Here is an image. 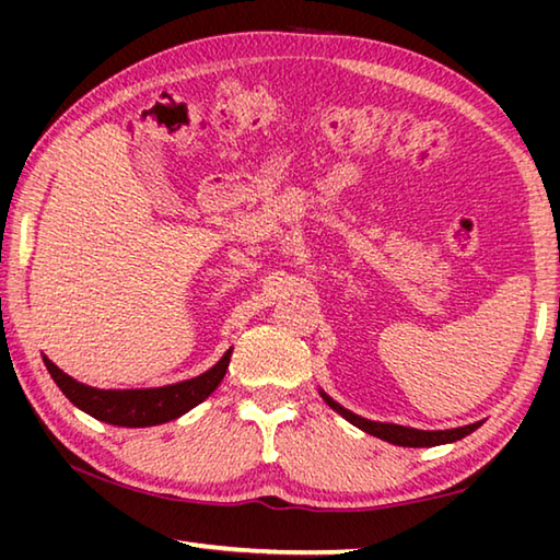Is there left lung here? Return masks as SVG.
Instances as JSON below:
<instances>
[{"label":"left lung","instance_id":"obj_1","mask_svg":"<svg viewBox=\"0 0 560 560\" xmlns=\"http://www.w3.org/2000/svg\"><path fill=\"white\" fill-rule=\"evenodd\" d=\"M318 393L328 402V407H334L340 417H346V420L350 424H355L358 430L373 434V438H377V440L397 444V447H438V444H450V442L467 438V434L481 428V422H474V424H464V428H454V430H415V428H405V424L375 422V420H368V417H360L355 412L346 410L343 405H338L334 397L326 395L324 390H318Z\"/></svg>","mask_w":560,"mask_h":560}]
</instances>
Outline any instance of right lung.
Returning <instances> with one entry per match:
<instances>
[{
	"label": "right lung",
	"mask_w": 560,
	"mask_h": 560,
	"mask_svg": "<svg viewBox=\"0 0 560 560\" xmlns=\"http://www.w3.org/2000/svg\"><path fill=\"white\" fill-rule=\"evenodd\" d=\"M230 358L232 348L202 375L175 385L140 387V390L138 387L136 390H101V387L83 385L66 375L46 355L44 365L51 373L54 383L61 387V393L86 415L96 417L101 422L116 424V428H153V424L177 420L207 400L222 383L226 368H230Z\"/></svg>",
	"instance_id": "right-lung-1"
}]
</instances>
